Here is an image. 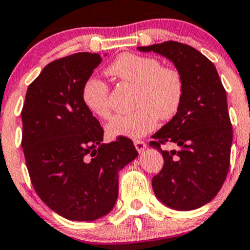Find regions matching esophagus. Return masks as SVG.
<instances>
[{
  "instance_id": "esophagus-1",
  "label": "esophagus",
  "mask_w": 250,
  "mask_h": 250,
  "mask_svg": "<svg viewBox=\"0 0 250 250\" xmlns=\"http://www.w3.org/2000/svg\"><path fill=\"white\" fill-rule=\"evenodd\" d=\"M134 146H135V148H137L138 152H139V153H143L144 151H145V148H146V144L144 143V141H141V140H135L134 141Z\"/></svg>"
}]
</instances>
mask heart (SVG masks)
<instances>
[{
	"label": "heart",
	"instance_id": "1",
	"mask_svg": "<svg viewBox=\"0 0 250 250\" xmlns=\"http://www.w3.org/2000/svg\"><path fill=\"white\" fill-rule=\"evenodd\" d=\"M106 74L137 85L135 106L129 115L116 116L107 125L111 138L139 139L155 129L157 118L169 120L183 102L184 82L180 72L163 67L152 57L123 53L107 66ZM82 102L89 112L107 120L111 116L109 87L99 78H89L82 89Z\"/></svg>",
	"mask_w": 250,
	"mask_h": 250
}]
</instances>
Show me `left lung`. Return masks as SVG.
Returning a JSON list of instances; mask_svg holds the SVG:
<instances>
[{"label": "left lung", "instance_id": "8db88e82", "mask_svg": "<svg viewBox=\"0 0 250 250\" xmlns=\"http://www.w3.org/2000/svg\"><path fill=\"white\" fill-rule=\"evenodd\" d=\"M138 49L169 59L184 82L178 112L150 143L165 160L152 178L153 191L175 210L197 209L215 197L230 167L232 125L225 88L213 62L193 47L168 41Z\"/></svg>", "mask_w": 250, "mask_h": 250}]
</instances>
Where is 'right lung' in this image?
<instances>
[{"instance_id":"1","label":"right lung","mask_w":250,"mask_h":250,"mask_svg":"<svg viewBox=\"0 0 250 250\" xmlns=\"http://www.w3.org/2000/svg\"><path fill=\"white\" fill-rule=\"evenodd\" d=\"M102 57L75 53L54 60L29 85L21 111L25 162L35 191L69 220L106 215L118 197V173L138 151L128 138L103 144L104 130L82 102Z\"/></svg>"}]
</instances>
